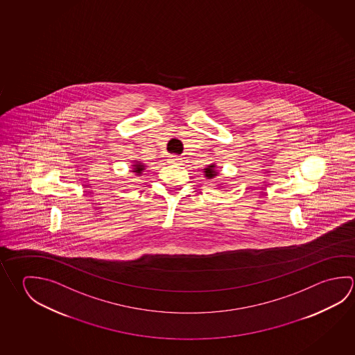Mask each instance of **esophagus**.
<instances>
[{
  "label": "esophagus",
  "mask_w": 355,
  "mask_h": 355,
  "mask_svg": "<svg viewBox=\"0 0 355 355\" xmlns=\"http://www.w3.org/2000/svg\"><path fill=\"white\" fill-rule=\"evenodd\" d=\"M168 161L172 164H180L182 162V158L180 156H171L168 158Z\"/></svg>",
  "instance_id": "obj_1"
}]
</instances>
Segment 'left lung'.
Returning a JSON list of instances; mask_svg holds the SVG:
<instances>
[{
	"label": "left lung",
	"mask_w": 355,
	"mask_h": 355,
	"mask_svg": "<svg viewBox=\"0 0 355 355\" xmlns=\"http://www.w3.org/2000/svg\"><path fill=\"white\" fill-rule=\"evenodd\" d=\"M203 173H205L203 175H205L207 180H214V178H217L218 175H219L217 164H216V163L208 164L205 168H203ZM219 186H220V184H219Z\"/></svg>",
	"instance_id": "obj_1"
}]
</instances>
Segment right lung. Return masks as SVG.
<instances>
[{
    "instance_id": "right-lung-1",
    "label": "right lung",
    "mask_w": 355,
    "mask_h": 355,
    "mask_svg": "<svg viewBox=\"0 0 355 355\" xmlns=\"http://www.w3.org/2000/svg\"><path fill=\"white\" fill-rule=\"evenodd\" d=\"M131 167V172H133L135 175H137V177H139V175H144V169H146L147 166H146L144 162H141L139 159H135V161L132 162Z\"/></svg>"
}]
</instances>
